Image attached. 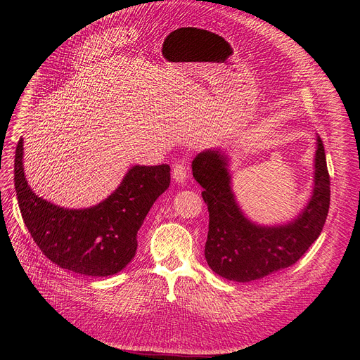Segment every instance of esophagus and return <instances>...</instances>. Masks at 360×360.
<instances>
[{"instance_id": "obj_1", "label": "esophagus", "mask_w": 360, "mask_h": 360, "mask_svg": "<svg viewBox=\"0 0 360 360\" xmlns=\"http://www.w3.org/2000/svg\"><path fill=\"white\" fill-rule=\"evenodd\" d=\"M188 175H190V172H188V167L184 165V163H176L172 169V176L174 179L178 182V184H184L188 178Z\"/></svg>"}]
</instances>
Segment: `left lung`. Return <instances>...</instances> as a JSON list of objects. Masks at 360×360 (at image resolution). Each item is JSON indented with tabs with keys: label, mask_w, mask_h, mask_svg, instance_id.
<instances>
[{
	"label": "left lung",
	"mask_w": 360,
	"mask_h": 360,
	"mask_svg": "<svg viewBox=\"0 0 360 360\" xmlns=\"http://www.w3.org/2000/svg\"><path fill=\"white\" fill-rule=\"evenodd\" d=\"M314 162L312 194L302 212L290 221L264 226L239 207L224 151L209 148L194 158L193 175L204 188L201 195L210 217L204 255L216 274L239 283L259 280L293 266L308 251L330 209V175L319 136Z\"/></svg>",
	"instance_id": "left-lung-1"
}]
</instances>
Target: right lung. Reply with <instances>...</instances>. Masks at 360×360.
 Wrapping results in <instances>:
<instances>
[{"instance_id":"right-lung-1","label":"right lung","mask_w":360,"mask_h":360,"mask_svg":"<svg viewBox=\"0 0 360 360\" xmlns=\"http://www.w3.org/2000/svg\"><path fill=\"white\" fill-rule=\"evenodd\" d=\"M169 184V165H136L99 204L65 209L30 190L25 176L23 139L15 148L14 186L26 228L53 264L83 276L105 277L127 267L137 251L139 229Z\"/></svg>"}]
</instances>
